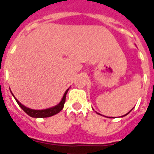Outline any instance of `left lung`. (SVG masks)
Listing matches in <instances>:
<instances>
[{
    "mask_svg": "<svg viewBox=\"0 0 154 154\" xmlns=\"http://www.w3.org/2000/svg\"><path fill=\"white\" fill-rule=\"evenodd\" d=\"M128 114H129V113H128ZM126 115H127V114H126ZM126 115H125V116H126Z\"/></svg>",
    "mask_w": 154,
    "mask_h": 154,
    "instance_id": "1",
    "label": "left lung"
}]
</instances>
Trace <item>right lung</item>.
Returning a JSON list of instances; mask_svg holds the SVG:
<instances>
[{"mask_svg": "<svg viewBox=\"0 0 154 154\" xmlns=\"http://www.w3.org/2000/svg\"><path fill=\"white\" fill-rule=\"evenodd\" d=\"M67 89L66 91H65V93L63 95V99L60 101V103L58 104L57 106L54 107H52V108H48V109H46V110H32V109H29V108H27V107L24 106L21 103H20L18 100L15 99L16 100V102L18 103V105L20 106L21 107V109L24 111H25V113L29 115V116H31V117H34V118H46V117H50L52 116H54V115H56L58 112H60L61 110H63V108L64 106V103H65V100H66V95L67 93ZM13 95V94H12Z\"/></svg>", "mask_w": 154, "mask_h": 154, "instance_id": "right-lung-1", "label": "right lung"}]
</instances>
